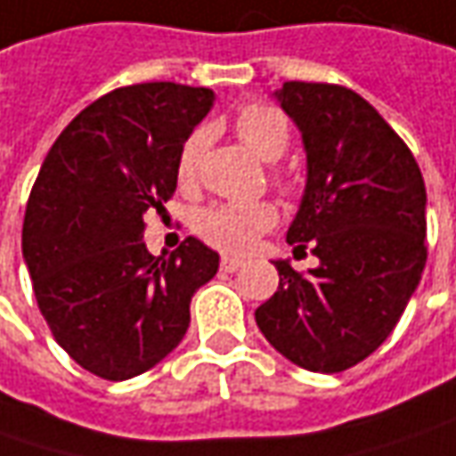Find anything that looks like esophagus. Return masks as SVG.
Here are the masks:
<instances>
[{"label":"esophagus","instance_id":"1","mask_svg":"<svg viewBox=\"0 0 456 456\" xmlns=\"http://www.w3.org/2000/svg\"><path fill=\"white\" fill-rule=\"evenodd\" d=\"M220 269L233 273L238 272V269H243V261H240V258H231V256H223V258H220Z\"/></svg>","mask_w":456,"mask_h":456}]
</instances>
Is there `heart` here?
Wrapping results in <instances>:
<instances>
[{
  "mask_svg": "<svg viewBox=\"0 0 456 456\" xmlns=\"http://www.w3.org/2000/svg\"><path fill=\"white\" fill-rule=\"evenodd\" d=\"M236 134L248 150L261 159L273 162L289 147V121L279 109L266 103L243 106L236 114ZM208 134L198 129L187 136L177 157V180L183 184L195 180ZM276 183L284 184L281 177ZM276 223V210L269 202H216L195 216L198 236L225 254H246L256 238Z\"/></svg>",
  "mask_w": 456,
  "mask_h": 456,
  "instance_id": "b5f03b06",
  "label": "heart"
}]
</instances>
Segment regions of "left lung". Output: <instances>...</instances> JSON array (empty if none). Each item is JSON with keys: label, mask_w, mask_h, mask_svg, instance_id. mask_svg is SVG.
Here are the masks:
<instances>
[{"label": "left lung", "mask_w": 456, "mask_h": 456, "mask_svg": "<svg viewBox=\"0 0 456 456\" xmlns=\"http://www.w3.org/2000/svg\"><path fill=\"white\" fill-rule=\"evenodd\" d=\"M273 98L299 126L306 184L287 240L320 264L273 261L279 289L256 324L294 365L340 373L394 332L427 266V187L403 139L355 91L284 83Z\"/></svg>", "instance_id": "8db88e82"}]
</instances>
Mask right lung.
<instances>
[{"instance_id": "obj_1", "label": "right lung", "mask_w": 456, "mask_h": 456, "mask_svg": "<svg viewBox=\"0 0 456 456\" xmlns=\"http://www.w3.org/2000/svg\"><path fill=\"white\" fill-rule=\"evenodd\" d=\"M210 88L124 86L83 109L32 184L22 256L45 322L88 373L126 380L187 332L190 299L218 254L184 238L169 256L144 246V213L177 190V157L213 106Z\"/></svg>"}]
</instances>
